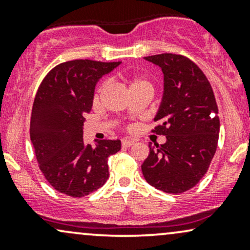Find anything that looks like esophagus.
Segmentation results:
<instances>
[{"label":"esophagus","mask_w":250,"mask_h":250,"mask_svg":"<svg viewBox=\"0 0 250 250\" xmlns=\"http://www.w3.org/2000/svg\"><path fill=\"white\" fill-rule=\"evenodd\" d=\"M135 143V141H133V140H122V146L123 147H131Z\"/></svg>","instance_id":"1"}]
</instances>
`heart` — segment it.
<instances>
[{
  "mask_svg": "<svg viewBox=\"0 0 250 250\" xmlns=\"http://www.w3.org/2000/svg\"><path fill=\"white\" fill-rule=\"evenodd\" d=\"M140 85H142V87H148V88L151 89L150 83H149L148 81H146V80H143V79H134V80H131L129 88L140 87Z\"/></svg>",
  "mask_w": 250,
  "mask_h": 250,
  "instance_id": "obj_1",
  "label": "heart"
}]
</instances>
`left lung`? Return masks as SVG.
Here are the masks:
<instances>
[{
    "label": "left lung",
    "mask_w": 250,
    "mask_h": 250,
    "mask_svg": "<svg viewBox=\"0 0 250 250\" xmlns=\"http://www.w3.org/2000/svg\"><path fill=\"white\" fill-rule=\"evenodd\" d=\"M163 73V95L154 131L165 135L163 145L149 142L141 169L150 186L181 194L207 173L217 148L220 120L210 83L193 61L176 54L145 57Z\"/></svg>",
    "instance_id": "8db88e82"
}]
</instances>
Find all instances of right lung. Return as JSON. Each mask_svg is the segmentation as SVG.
I'll use <instances>...</instances> for the list:
<instances>
[{
  "label": "right lung",
  "mask_w": 250,
  "mask_h": 250,
  "mask_svg": "<svg viewBox=\"0 0 250 250\" xmlns=\"http://www.w3.org/2000/svg\"><path fill=\"white\" fill-rule=\"evenodd\" d=\"M120 64L74 60L56 65L40 84L31 110L30 140L40 169L60 193L82 197L107 182L108 157L121 149V141L95 140V146L84 145L83 125L96 83Z\"/></svg>",
  "instance_id": "obj_1"
}]
</instances>
